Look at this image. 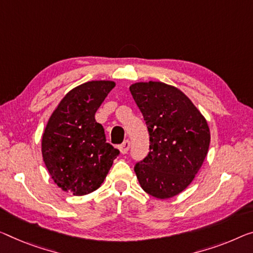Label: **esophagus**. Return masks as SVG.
Instances as JSON below:
<instances>
[{"label": "esophagus", "instance_id": "obj_1", "mask_svg": "<svg viewBox=\"0 0 253 253\" xmlns=\"http://www.w3.org/2000/svg\"><path fill=\"white\" fill-rule=\"evenodd\" d=\"M130 149V141L129 140H126L122 145H120V151H121L122 154H126L127 151Z\"/></svg>", "mask_w": 253, "mask_h": 253}]
</instances>
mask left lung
<instances>
[{
	"label": "left lung",
	"mask_w": 253,
	"mask_h": 253,
	"mask_svg": "<svg viewBox=\"0 0 253 253\" xmlns=\"http://www.w3.org/2000/svg\"><path fill=\"white\" fill-rule=\"evenodd\" d=\"M130 91L149 133V153L134 166L138 181L150 196L172 198L191 183L207 156V121L175 87L149 81Z\"/></svg>",
	"instance_id": "left-lung-1"
}]
</instances>
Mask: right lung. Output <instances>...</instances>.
Wrapping results in <instances>:
<instances>
[{
	"label": "right lung",
	"mask_w": 253,
	"mask_h": 253,
	"mask_svg": "<svg viewBox=\"0 0 253 253\" xmlns=\"http://www.w3.org/2000/svg\"><path fill=\"white\" fill-rule=\"evenodd\" d=\"M113 81H89L69 91L53 112L42 139V154L49 175L75 196L95 191L104 182L120 150L106 142L95 113Z\"/></svg>",
	"instance_id": "obj_1"
}]
</instances>
